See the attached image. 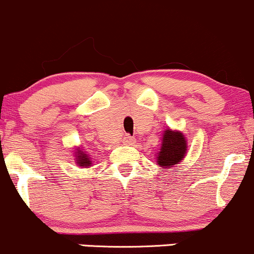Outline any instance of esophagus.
Instances as JSON below:
<instances>
[{
    "label": "esophagus",
    "mask_w": 254,
    "mask_h": 254,
    "mask_svg": "<svg viewBox=\"0 0 254 254\" xmlns=\"http://www.w3.org/2000/svg\"><path fill=\"white\" fill-rule=\"evenodd\" d=\"M123 143L130 146V144L135 143V138L131 137V136H129V135H125L124 138H123Z\"/></svg>",
    "instance_id": "34e87169"
}]
</instances>
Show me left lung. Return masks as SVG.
I'll use <instances>...</instances> for the list:
<instances>
[{"label": "left lung", "instance_id": "left-lung-1", "mask_svg": "<svg viewBox=\"0 0 254 254\" xmlns=\"http://www.w3.org/2000/svg\"><path fill=\"white\" fill-rule=\"evenodd\" d=\"M187 153V140L181 131L166 129L163 133L161 147L157 153V163L160 168L170 169L183 160Z\"/></svg>", "mask_w": 254, "mask_h": 254}]
</instances>
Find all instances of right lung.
<instances>
[{"label":"right lung","mask_w":254,"mask_h":254,"mask_svg":"<svg viewBox=\"0 0 254 254\" xmlns=\"http://www.w3.org/2000/svg\"><path fill=\"white\" fill-rule=\"evenodd\" d=\"M74 157H76V163L77 165L83 166V168H88L91 165V160L89 158L88 154H85V152L83 149L78 148L74 152Z\"/></svg>","instance_id":"obj_1"}]
</instances>
